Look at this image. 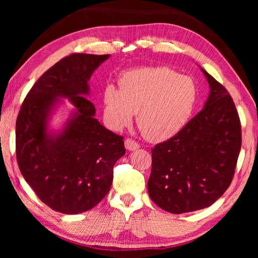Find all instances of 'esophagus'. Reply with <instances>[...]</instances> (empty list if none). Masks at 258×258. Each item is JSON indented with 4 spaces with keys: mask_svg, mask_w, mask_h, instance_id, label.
I'll use <instances>...</instances> for the list:
<instances>
[{
    "mask_svg": "<svg viewBox=\"0 0 258 258\" xmlns=\"http://www.w3.org/2000/svg\"><path fill=\"white\" fill-rule=\"evenodd\" d=\"M124 143H125L126 150H128V151H135L140 147V144L138 143V142H135L132 139H126Z\"/></svg>",
    "mask_w": 258,
    "mask_h": 258,
    "instance_id": "34e87169",
    "label": "esophagus"
}]
</instances>
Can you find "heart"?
<instances>
[{"label": "heart", "instance_id": "obj_1", "mask_svg": "<svg viewBox=\"0 0 258 258\" xmlns=\"http://www.w3.org/2000/svg\"><path fill=\"white\" fill-rule=\"evenodd\" d=\"M119 89L107 84L103 91L104 117L111 128L123 130L138 111L136 122L151 142L172 138L193 112L197 87L194 80L165 67L127 71Z\"/></svg>", "mask_w": 258, "mask_h": 258}]
</instances>
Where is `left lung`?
Instances as JSON below:
<instances>
[{
  "instance_id": "8db88e82",
  "label": "left lung",
  "mask_w": 258,
  "mask_h": 258,
  "mask_svg": "<svg viewBox=\"0 0 258 258\" xmlns=\"http://www.w3.org/2000/svg\"><path fill=\"white\" fill-rule=\"evenodd\" d=\"M202 72L211 87L205 107L152 150L149 195L173 214L199 211L220 199L232 183L242 146V126L232 96L206 71Z\"/></svg>"
}]
</instances>
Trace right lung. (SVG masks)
Here are the masks:
<instances>
[{
	"instance_id": "right-lung-1",
	"label": "right lung",
	"mask_w": 258,
	"mask_h": 258,
	"mask_svg": "<svg viewBox=\"0 0 258 258\" xmlns=\"http://www.w3.org/2000/svg\"><path fill=\"white\" fill-rule=\"evenodd\" d=\"M109 57L74 53L38 79L16 118L15 151L20 171L45 205L63 214H79L100 203L111 188L113 167L125 154L124 138L106 130L85 97L93 72ZM58 97L77 108L63 132L47 133V117Z\"/></svg>"
}]
</instances>
